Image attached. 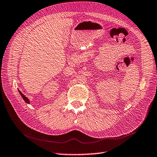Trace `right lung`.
<instances>
[{
  "label": "right lung",
  "instance_id": "add662e5",
  "mask_svg": "<svg viewBox=\"0 0 157 157\" xmlns=\"http://www.w3.org/2000/svg\"><path fill=\"white\" fill-rule=\"evenodd\" d=\"M18 92H19V93H20V94L21 95V97H22V98L24 99V101H25L26 103H28V104H30V101H29V99L27 97H25V95H24L23 94H22V93H21V92L20 90H18Z\"/></svg>",
  "mask_w": 157,
  "mask_h": 157
}]
</instances>
